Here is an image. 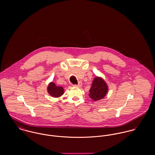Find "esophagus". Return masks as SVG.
Instances as JSON below:
<instances>
[{
  "instance_id": "esophagus-1",
  "label": "esophagus",
  "mask_w": 155,
  "mask_h": 155,
  "mask_svg": "<svg viewBox=\"0 0 155 155\" xmlns=\"http://www.w3.org/2000/svg\"><path fill=\"white\" fill-rule=\"evenodd\" d=\"M82 85V83L81 82H79L78 84H75V85H74V86H75V87H81Z\"/></svg>"
}]
</instances>
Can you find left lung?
I'll list each match as a JSON object with an SVG mask.
<instances>
[{
    "label": "left lung",
    "mask_w": 155,
    "mask_h": 155,
    "mask_svg": "<svg viewBox=\"0 0 155 155\" xmlns=\"http://www.w3.org/2000/svg\"><path fill=\"white\" fill-rule=\"evenodd\" d=\"M108 90V87L104 79L100 77H96L89 90V96L94 101L100 100L106 95Z\"/></svg>",
    "instance_id": "left-lung-1"
}]
</instances>
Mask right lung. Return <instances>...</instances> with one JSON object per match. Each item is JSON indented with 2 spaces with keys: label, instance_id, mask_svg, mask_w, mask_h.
<instances>
[{
  "label": "right lung",
  "instance_id": "right-lung-1",
  "mask_svg": "<svg viewBox=\"0 0 155 155\" xmlns=\"http://www.w3.org/2000/svg\"><path fill=\"white\" fill-rule=\"evenodd\" d=\"M47 91L49 95L55 98L60 97L64 93L62 87H58L53 82H51L48 84Z\"/></svg>",
  "mask_w": 155,
  "mask_h": 155
}]
</instances>
